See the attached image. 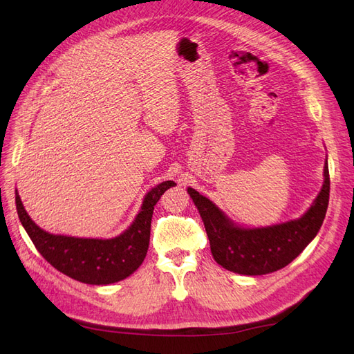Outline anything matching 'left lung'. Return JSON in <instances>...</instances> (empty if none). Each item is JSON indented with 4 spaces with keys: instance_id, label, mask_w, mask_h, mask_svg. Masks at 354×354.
<instances>
[{
    "instance_id": "left-lung-1",
    "label": "left lung",
    "mask_w": 354,
    "mask_h": 354,
    "mask_svg": "<svg viewBox=\"0 0 354 354\" xmlns=\"http://www.w3.org/2000/svg\"><path fill=\"white\" fill-rule=\"evenodd\" d=\"M324 176L322 189L301 218L261 229L234 226L209 199L189 187V195L205 224L214 260L224 269L248 276L272 273L288 266L313 241L322 226L329 202L328 162Z\"/></svg>"
}]
</instances>
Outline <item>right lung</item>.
<instances>
[{
  "instance_id": "obj_1",
  "label": "right lung",
  "mask_w": 354,
  "mask_h": 354,
  "mask_svg": "<svg viewBox=\"0 0 354 354\" xmlns=\"http://www.w3.org/2000/svg\"><path fill=\"white\" fill-rule=\"evenodd\" d=\"M173 186H176L174 181H164L147 192L134 223L113 239L51 234L30 220L19 195H16V208L30 241L55 269L82 283L109 285L125 279L143 263L151 239L153 207L164 192Z\"/></svg>"
}]
</instances>
